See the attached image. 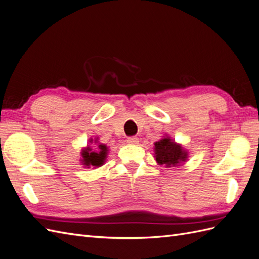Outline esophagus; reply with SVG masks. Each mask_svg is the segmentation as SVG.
<instances>
[{"mask_svg": "<svg viewBox=\"0 0 259 259\" xmlns=\"http://www.w3.org/2000/svg\"><path fill=\"white\" fill-rule=\"evenodd\" d=\"M139 143V139L136 136H132L127 138V144L130 145H137Z\"/></svg>", "mask_w": 259, "mask_h": 259, "instance_id": "34e87169", "label": "esophagus"}]
</instances>
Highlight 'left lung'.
I'll use <instances>...</instances> for the list:
<instances>
[{
  "instance_id": "8db88e82",
  "label": "left lung",
  "mask_w": 259,
  "mask_h": 259,
  "mask_svg": "<svg viewBox=\"0 0 259 259\" xmlns=\"http://www.w3.org/2000/svg\"><path fill=\"white\" fill-rule=\"evenodd\" d=\"M153 151L156 163L167 168L182 166L189 158L187 149L177 144L166 134L159 142L154 143Z\"/></svg>"
}]
</instances>
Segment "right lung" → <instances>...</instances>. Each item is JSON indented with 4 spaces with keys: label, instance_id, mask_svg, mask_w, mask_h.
<instances>
[{
    "label": "right lung",
    "instance_id": "add662e5",
    "mask_svg": "<svg viewBox=\"0 0 259 259\" xmlns=\"http://www.w3.org/2000/svg\"><path fill=\"white\" fill-rule=\"evenodd\" d=\"M90 143H93V138L90 139ZM97 144V148H93L90 145L82 149L81 151V164L84 167H100L103 166L108 156V147L104 144L98 143V138L94 140ZM95 147V146H94Z\"/></svg>",
    "mask_w": 259,
    "mask_h": 259
}]
</instances>
